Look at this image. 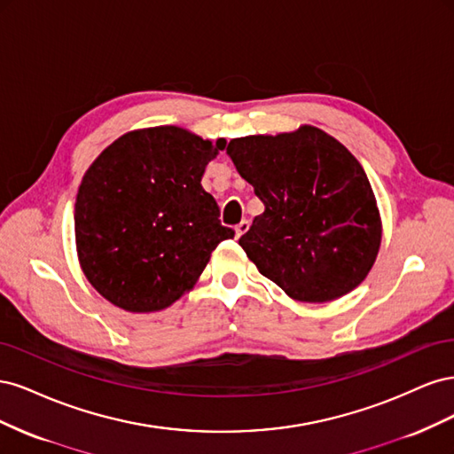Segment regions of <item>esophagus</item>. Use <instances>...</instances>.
<instances>
[{"instance_id":"esophagus-1","label":"esophagus","mask_w":454,"mask_h":454,"mask_svg":"<svg viewBox=\"0 0 454 454\" xmlns=\"http://www.w3.org/2000/svg\"><path fill=\"white\" fill-rule=\"evenodd\" d=\"M248 229H250V222L248 219H244V222H240L237 227H235V237L237 239H240L244 232H248Z\"/></svg>"}]
</instances>
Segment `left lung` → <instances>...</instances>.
Listing matches in <instances>:
<instances>
[{
	"label": "left lung",
	"mask_w": 454,
	"mask_h": 454,
	"mask_svg": "<svg viewBox=\"0 0 454 454\" xmlns=\"http://www.w3.org/2000/svg\"><path fill=\"white\" fill-rule=\"evenodd\" d=\"M227 153L265 204L239 244L257 270L301 303H327L373 267L382 222L373 189L350 151L303 125L231 140Z\"/></svg>",
	"instance_id": "8db88e82"
}]
</instances>
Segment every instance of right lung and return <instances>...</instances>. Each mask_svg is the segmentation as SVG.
<instances>
[{"label":"right lung","instance_id":"add662e5","mask_svg":"<svg viewBox=\"0 0 454 454\" xmlns=\"http://www.w3.org/2000/svg\"><path fill=\"white\" fill-rule=\"evenodd\" d=\"M225 140H202L182 127L122 134L96 157L75 200L81 270L109 303L157 312L193 290L219 242V223L202 174Z\"/></svg>","mask_w":454,"mask_h":454}]
</instances>
